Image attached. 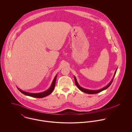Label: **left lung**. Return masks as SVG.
Instances as JSON below:
<instances>
[{"instance_id": "1", "label": "left lung", "mask_w": 132, "mask_h": 132, "mask_svg": "<svg viewBox=\"0 0 132 132\" xmlns=\"http://www.w3.org/2000/svg\"><path fill=\"white\" fill-rule=\"evenodd\" d=\"M116 72V71H115V74H114V76L115 75ZM114 77H113V78H114ZM74 78H75V82L76 85V86H77V87H78L81 91H82V92H84V93H85L88 94H97V93H99L101 92L102 91H103V90H104L106 89L107 88H108V87L110 86V85H111V83H112V81H113V79L112 80H111V81L110 82V83L107 86H106V87H105L104 88H102V89H100V90H92L86 89H85V88H83L80 87V86L79 85V84H78V82H77V80H76L75 77H74Z\"/></svg>"}]
</instances>
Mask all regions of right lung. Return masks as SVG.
I'll use <instances>...</instances> for the list:
<instances>
[{
  "label": "right lung",
  "instance_id": "right-lung-1",
  "mask_svg": "<svg viewBox=\"0 0 132 132\" xmlns=\"http://www.w3.org/2000/svg\"><path fill=\"white\" fill-rule=\"evenodd\" d=\"M57 76H56L53 81V82L51 84V87L49 88V89H48L47 91L43 92V93H38V94H32V93H27L24 91L21 90V89H19L18 88V89L19 91L22 93L23 94H25L26 95H28V96H30L31 97H37V98H42L44 97H45L50 94H51L52 93V92H53V90L54 89L55 87V82H56V79Z\"/></svg>",
  "mask_w": 132,
  "mask_h": 132
}]
</instances>
